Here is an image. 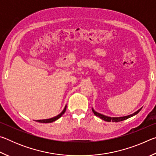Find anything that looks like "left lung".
I'll use <instances>...</instances> for the list:
<instances>
[{
    "label": "left lung",
    "mask_w": 156,
    "mask_h": 156,
    "mask_svg": "<svg viewBox=\"0 0 156 156\" xmlns=\"http://www.w3.org/2000/svg\"><path fill=\"white\" fill-rule=\"evenodd\" d=\"M141 110L139 109L138 111H137L136 112H135L134 113H133V114L131 115H126V116H124V117H119V118H111V117H108V116H106L105 115H102V114H100V113H98L96 112H95V111L94 110V109H92V112H94V115L98 116V117H99L100 118H101L102 120H103L105 121H107V122H111V121H112V122H120V121H122V120H125L126 119H128V118L132 117V116L135 115L136 114H138V113H139L140 111Z\"/></svg>",
    "instance_id": "left-lung-1"
}]
</instances>
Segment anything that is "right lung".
<instances>
[{"instance_id": "right-lung-1", "label": "right lung", "mask_w": 156, "mask_h": 156, "mask_svg": "<svg viewBox=\"0 0 156 156\" xmlns=\"http://www.w3.org/2000/svg\"><path fill=\"white\" fill-rule=\"evenodd\" d=\"M66 109H67V106H65V109H63L62 112L60 113L59 115H58L57 116H55V117L52 118H49V119H46V120H36V122H42V123H49V122H54V121L60 118L61 116L64 114V113L65 112Z\"/></svg>"}]
</instances>
